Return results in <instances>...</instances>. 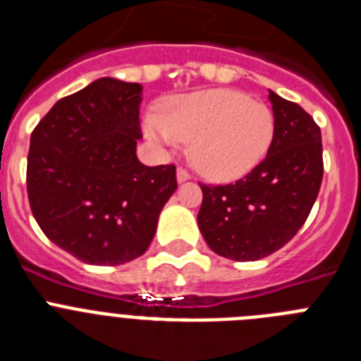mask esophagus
Returning a JSON list of instances; mask_svg holds the SVG:
<instances>
[{
	"label": "esophagus",
	"mask_w": 361,
	"mask_h": 361,
	"mask_svg": "<svg viewBox=\"0 0 361 361\" xmlns=\"http://www.w3.org/2000/svg\"><path fill=\"white\" fill-rule=\"evenodd\" d=\"M188 178H191V173L186 170V168H178L177 170V180L178 183H184V180H188Z\"/></svg>",
	"instance_id": "34e87169"
}]
</instances>
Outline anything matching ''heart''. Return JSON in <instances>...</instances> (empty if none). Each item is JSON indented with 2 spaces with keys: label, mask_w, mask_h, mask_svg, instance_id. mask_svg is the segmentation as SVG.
Here are the masks:
<instances>
[{
  "label": "heart",
  "mask_w": 361,
  "mask_h": 361,
  "mask_svg": "<svg viewBox=\"0 0 361 361\" xmlns=\"http://www.w3.org/2000/svg\"><path fill=\"white\" fill-rule=\"evenodd\" d=\"M145 132L153 142H190V159L204 177L231 180L251 171L269 149L275 117L244 92L216 88L170 97L148 111Z\"/></svg>",
  "instance_id": "b5f03b06"
}]
</instances>
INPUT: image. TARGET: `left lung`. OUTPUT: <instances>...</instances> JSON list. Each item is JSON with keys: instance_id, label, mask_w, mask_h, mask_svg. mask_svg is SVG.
<instances>
[{"instance_id": "left-lung-1", "label": "left lung", "mask_w": 361, "mask_h": 361, "mask_svg": "<svg viewBox=\"0 0 361 361\" xmlns=\"http://www.w3.org/2000/svg\"><path fill=\"white\" fill-rule=\"evenodd\" d=\"M275 135L264 161L229 184H202L197 222L216 255L269 257L304 226L324 177L320 126L300 104L269 92Z\"/></svg>"}]
</instances>
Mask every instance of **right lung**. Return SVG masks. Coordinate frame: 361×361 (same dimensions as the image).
<instances>
[{"instance_id":"add662e5","label":"right lung","mask_w":361,"mask_h":361,"mask_svg":"<svg viewBox=\"0 0 361 361\" xmlns=\"http://www.w3.org/2000/svg\"><path fill=\"white\" fill-rule=\"evenodd\" d=\"M141 101L139 82L97 79L59 99L30 135L32 215L81 262L119 266L141 257L177 190L175 164L137 159Z\"/></svg>"}]
</instances>
